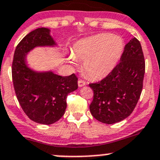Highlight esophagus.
Masks as SVG:
<instances>
[{"instance_id": "esophagus-1", "label": "esophagus", "mask_w": 160, "mask_h": 160, "mask_svg": "<svg viewBox=\"0 0 160 160\" xmlns=\"http://www.w3.org/2000/svg\"><path fill=\"white\" fill-rule=\"evenodd\" d=\"M86 85V82L84 80H78V86L80 87H83V86Z\"/></svg>"}]
</instances>
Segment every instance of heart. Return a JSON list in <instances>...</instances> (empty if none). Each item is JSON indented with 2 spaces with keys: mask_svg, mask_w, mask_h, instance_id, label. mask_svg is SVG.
Wrapping results in <instances>:
<instances>
[{
  "mask_svg": "<svg viewBox=\"0 0 160 160\" xmlns=\"http://www.w3.org/2000/svg\"><path fill=\"white\" fill-rule=\"evenodd\" d=\"M124 42L111 33H100L79 41L73 58L83 61V70L90 78L100 79L112 71L122 54Z\"/></svg>",
  "mask_w": 160,
  "mask_h": 160,
  "instance_id": "1",
  "label": "heart"
}]
</instances>
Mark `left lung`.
<instances>
[{
  "label": "left lung",
  "instance_id": "8db88e82",
  "mask_svg": "<svg viewBox=\"0 0 160 160\" xmlns=\"http://www.w3.org/2000/svg\"><path fill=\"white\" fill-rule=\"evenodd\" d=\"M145 60L140 43L133 38L124 48L120 62L105 78L89 84L93 90L90 105L92 116L100 122L112 124L132 112L142 90Z\"/></svg>",
  "mask_w": 160,
  "mask_h": 160
}]
</instances>
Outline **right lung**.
Here are the masks:
<instances>
[{"mask_svg": "<svg viewBox=\"0 0 160 160\" xmlns=\"http://www.w3.org/2000/svg\"><path fill=\"white\" fill-rule=\"evenodd\" d=\"M50 30L30 32L17 46L12 63L15 93L26 115L38 123L50 125L60 120L67 108V97L78 88L74 73L61 77L52 71L36 72L28 67L27 53L36 47H53Z\"/></svg>", "mask_w": 160, "mask_h": 160, "instance_id": "add662e5", "label": "right lung"}]
</instances>
